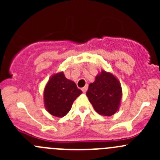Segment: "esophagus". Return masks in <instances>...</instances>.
<instances>
[{"mask_svg": "<svg viewBox=\"0 0 160 160\" xmlns=\"http://www.w3.org/2000/svg\"><path fill=\"white\" fill-rule=\"evenodd\" d=\"M88 85H86V86L83 87V88H82V91H83V93H85V92H87V90H88Z\"/></svg>", "mask_w": 160, "mask_h": 160, "instance_id": "1", "label": "esophagus"}]
</instances>
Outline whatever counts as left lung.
<instances>
[{
    "label": "left lung",
    "mask_w": 160,
    "mask_h": 160,
    "mask_svg": "<svg viewBox=\"0 0 160 160\" xmlns=\"http://www.w3.org/2000/svg\"><path fill=\"white\" fill-rule=\"evenodd\" d=\"M87 96L94 110L103 116H111L118 111L122 98L120 82L111 72L102 70L89 85Z\"/></svg>",
    "instance_id": "8db88e82"
}]
</instances>
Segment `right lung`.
Wrapping results in <instances>:
<instances>
[{"label":"right lung","instance_id":"1","mask_svg":"<svg viewBox=\"0 0 160 160\" xmlns=\"http://www.w3.org/2000/svg\"><path fill=\"white\" fill-rule=\"evenodd\" d=\"M81 93L73 81L66 78L63 72L55 73L45 87V108L52 115L62 118L70 111L73 101Z\"/></svg>","mask_w":160,"mask_h":160}]
</instances>
